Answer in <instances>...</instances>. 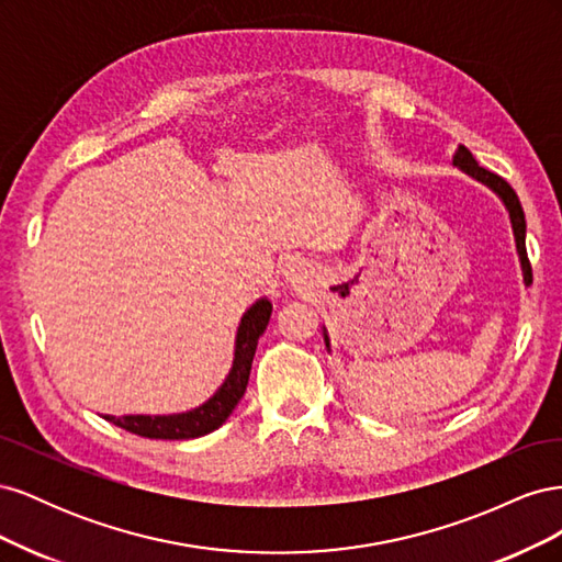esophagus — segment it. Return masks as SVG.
<instances>
[{
    "label": "esophagus",
    "mask_w": 562,
    "mask_h": 562,
    "mask_svg": "<svg viewBox=\"0 0 562 562\" xmlns=\"http://www.w3.org/2000/svg\"><path fill=\"white\" fill-rule=\"evenodd\" d=\"M285 279H291V283H302L304 281V265L297 258L285 262Z\"/></svg>",
    "instance_id": "34e87169"
}]
</instances>
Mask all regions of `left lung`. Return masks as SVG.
I'll return each instance as SVG.
<instances>
[{
	"instance_id": "1",
	"label": "left lung",
	"mask_w": 562,
	"mask_h": 562,
	"mask_svg": "<svg viewBox=\"0 0 562 562\" xmlns=\"http://www.w3.org/2000/svg\"><path fill=\"white\" fill-rule=\"evenodd\" d=\"M452 164L459 168V171H464L467 176H471L479 182H483L485 187H490V190L502 199V203L508 211V217H512L516 250H518L520 267H522V281H525V285H530L532 283V267H530V260H527V250H525V213H522V206L518 201V194L514 192V187L508 184L504 178H499L497 173H492V171H487V168L479 166V161L473 159V155L464 145L457 147ZM323 339H326V347L330 351V337H328L326 328H323Z\"/></svg>"
}]
</instances>
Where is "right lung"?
<instances>
[{"label": "right lung", "mask_w": 562, "mask_h": 562, "mask_svg": "<svg viewBox=\"0 0 562 562\" xmlns=\"http://www.w3.org/2000/svg\"><path fill=\"white\" fill-rule=\"evenodd\" d=\"M271 316V302L267 297L258 300L252 307L241 316L239 330L234 339V361L229 375L220 384L215 394L201 403L194 411L176 413V415H124L114 417L105 415L116 427H122L131 434H138L145 438H164V440H182V438H199L223 427L227 417L239 405L241 396L246 394L250 366L255 349H258V339L267 330V323Z\"/></svg>", "instance_id": "obj_1"}]
</instances>
